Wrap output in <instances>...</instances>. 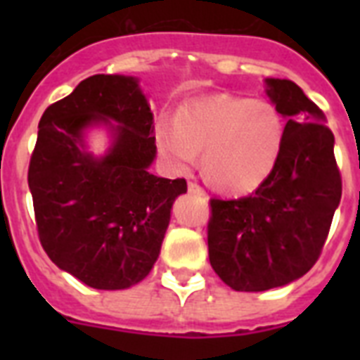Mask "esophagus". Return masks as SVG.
Wrapping results in <instances>:
<instances>
[{
  "instance_id": "obj_1",
  "label": "esophagus",
  "mask_w": 360,
  "mask_h": 360,
  "mask_svg": "<svg viewBox=\"0 0 360 360\" xmlns=\"http://www.w3.org/2000/svg\"><path fill=\"white\" fill-rule=\"evenodd\" d=\"M188 192H191V194H196V196H202V198L207 196L202 186L196 185V183H188Z\"/></svg>"
}]
</instances>
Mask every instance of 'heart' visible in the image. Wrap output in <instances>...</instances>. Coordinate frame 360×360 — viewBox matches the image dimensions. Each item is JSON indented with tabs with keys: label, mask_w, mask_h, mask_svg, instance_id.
<instances>
[{
	"label": "heart",
	"mask_w": 360,
	"mask_h": 360,
	"mask_svg": "<svg viewBox=\"0 0 360 360\" xmlns=\"http://www.w3.org/2000/svg\"><path fill=\"white\" fill-rule=\"evenodd\" d=\"M155 146L175 172H186L202 153L209 185L248 194L269 179L284 146L285 124L265 98L220 97L185 104L175 121L158 120Z\"/></svg>",
	"instance_id": "b5f03b06"
}]
</instances>
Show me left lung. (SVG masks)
Returning <instances> with one entry per match:
<instances>
[{"instance_id":"left-lung-1","label":"left lung","mask_w":360,"mask_h":360,"mask_svg":"<svg viewBox=\"0 0 360 360\" xmlns=\"http://www.w3.org/2000/svg\"><path fill=\"white\" fill-rule=\"evenodd\" d=\"M265 84L288 120L278 164L250 196L211 200L209 262L236 291H265L307 274L342 198L335 136L323 112L295 82L267 78Z\"/></svg>"}]
</instances>
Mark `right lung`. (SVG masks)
I'll list each match as a JSON object with an SVG mask.
<instances>
[{
    "instance_id": "1",
    "label": "right lung",
    "mask_w": 360,
    "mask_h": 360,
    "mask_svg": "<svg viewBox=\"0 0 360 360\" xmlns=\"http://www.w3.org/2000/svg\"><path fill=\"white\" fill-rule=\"evenodd\" d=\"M97 124L112 132L103 158L85 143ZM153 130L134 76H89L42 114L27 172L37 231L48 257L89 288L127 290L146 278L186 192L185 179L149 174Z\"/></svg>"
}]
</instances>
